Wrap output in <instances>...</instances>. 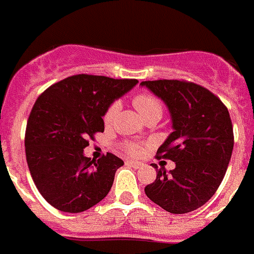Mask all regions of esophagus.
<instances>
[{"instance_id": "1", "label": "esophagus", "mask_w": 254, "mask_h": 254, "mask_svg": "<svg viewBox=\"0 0 254 254\" xmlns=\"http://www.w3.org/2000/svg\"><path fill=\"white\" fill-rule=\"evenodd\" d=\"M127 165H130V166L134 167V169H140V167L143 166V164H140V162H135V161H131V160H127Z\"/></svg>"}]
</instances>
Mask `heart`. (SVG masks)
Masks as SVG:
<instances>
[{
	"instance_id": "b5f03b06",
	"label": "heart",
	"mask_w": 254,
	"mask_h": 254,
	"mask_svg": "<svg viewBox=\"0 0 254 254\" xmlns=\"http://www.w3.org/2000/svg\"><path fill=\"white\" fill-rule=\"evenodd\" d=\"M133 105L144 120L151 118V116H160L161 118L162 111H164L162 102L158 100L157 97L151 93H147V92L135 94L133 98ZM120 102L115 101L109 106V109L106 110L105 116H103L106 127H110V125L114 124V121L116 120V116L120 111ZM123 148L130 156H139V154H142L143 149H144V145L138 142H125L123 143Z\"/></svg>"
}]
</instances>
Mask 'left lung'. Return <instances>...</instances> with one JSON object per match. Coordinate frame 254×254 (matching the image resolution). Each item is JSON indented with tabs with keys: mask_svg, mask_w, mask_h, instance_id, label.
<instances>
[{
	"mask_svg": "<svg viewBox=\"0 0 254 254\" xmlns=\"http://www.w3.org/2000/svg\"><path fill=\"white\" fill-rule=\"evenodd\" d=\"M140 85L164 101L174 129L157 158L174 161L175 169L157 170L145 194L170 213L191 212L209 200L224 179L234 147L230 115L219 97L191 81L162 79Z\"/></svg>",
	"mask_w": 254,
	"mask_h": 254,
	"instance_id": "obj_1",
	"label": "left lung"
}]
</instances>
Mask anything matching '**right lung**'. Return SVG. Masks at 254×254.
Listing matches in <instances>:
<instances>
[{
    "label": "right lung",
    "instance_id": "right-lung-1",
    "mask_svg": "<svg viewBox=\"0 0 254 254\" xmlns=\"http://www.w3.org/2000/svg\"><path fill=\"white\" fill-rule=\"evenodd\" d=\"M138 83L78 74L55 83L35 101L26 123L25 154L35 187L51 206L78 213L109 194L124 161L115 154L84 156L94 134L105 130L106 110Z\"/></svg>",
    "mask_w": 254,
    "mask_h": 254
}]
</instances>
